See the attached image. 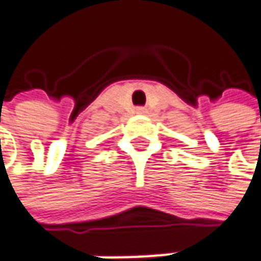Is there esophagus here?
I'll return each instance as SVG.
<instances>
[{"label": "esophagus", "instance_id": "1", "mask_svg": "<svg viewBox=\"0 0 261 261\" xmlns=\"http://www.w3.org/2000/svg\"><path fill=\"white\" fill-rule=\"evenodd\" d=\"M136 113H139V115H145V113H146V109H145V107H136Z\"/></svg>", "mask_w": 261, "mask_h": 261}]
</instances>
